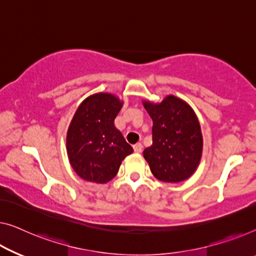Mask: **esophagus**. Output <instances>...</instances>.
I'll list each match as a JSON object with an SVG mask.
<instances>
[{"mask_svg": "<svg viewBox=\"0 0 256 256\" xmlns=\"http://www.w3.org/2000/svg\"><path fill=\"white\" fill-rule=\"evenodd\" d=\"M133 150H134L136 152H141V150H142V144H141L140 142L136 144L134 146H133Z\"/></svg>", "mask_w": 256, "mask_h": 256, "instance_id": "esophagus-1", "label": "esophagus"}]
</instances>
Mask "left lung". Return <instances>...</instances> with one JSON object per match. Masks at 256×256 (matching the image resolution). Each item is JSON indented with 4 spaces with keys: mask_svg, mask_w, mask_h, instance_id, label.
Masks as SVG:
<instances>
[{
    "mask_svg": "<svg viewBox=\"0 0 256 256\" xmlns=\"http://www.w3.org/2000/svg\"><path fill=\"white\" fill-rule=\"evenodd\" d=\"M152 120V144L144 150L152 174L158 180L179 182L199 166L204 139L199 120L188 102L174 95L154 104L142 101Z\"/></svg>",
    "mask_w": 256,
    "mask_h": 256,
    "instance_id": "8db88e82",
    "label": "left lung"
}]
</instances>
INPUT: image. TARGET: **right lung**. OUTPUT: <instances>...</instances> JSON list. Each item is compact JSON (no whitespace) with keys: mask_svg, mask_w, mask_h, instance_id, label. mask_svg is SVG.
Masks as SVG:
<instances>
[{"mask_svg":"<svg viewBox=\"0 0 256 256\" xmlns=\"http://www.w3.org/2000/svg\"><path fill=\"white\" fill-rule=\"evenodd\" d=\"M122 106L116 95L96 93L76 110L66 133V152L72 169L84 180L106 184L132 154L133 148L115 126Z\"/></svg>","mask_w":256,"mask_h":256,"instance_id":"1","label":"right lung"}]
</instances>
